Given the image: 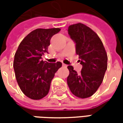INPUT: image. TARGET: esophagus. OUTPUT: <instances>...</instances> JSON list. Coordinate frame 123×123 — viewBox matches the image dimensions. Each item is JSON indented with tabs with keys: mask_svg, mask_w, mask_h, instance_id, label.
Here are the masks:
<instances>
[{
	"mask_svg": "<svg viewBox=\"0 0 123 123\" xmlns=\"http://www.w3.org/2000/svg\"><path fill=\"white\" fill-rule=\"evenodd\" d=\"M62 66H63L64 67H67V65H66V64H62Z\"/></svg>",
	"mask_w": 123,
	"mask_h": 123,
	"instance_id": "obj_1",
	"label": "esophagus"
}]
</instances>
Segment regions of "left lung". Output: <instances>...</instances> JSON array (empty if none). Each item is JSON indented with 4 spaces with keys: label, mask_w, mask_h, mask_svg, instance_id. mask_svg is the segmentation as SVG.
<instances>
[{
    "label": "left lung",
    "mask_w": 123,
    "mask_h": 123,
    "mask_svg": "<svg viewBox=\"0 0 123 123\" xmlns=\"http://www.w3.org/2000/svg\"><path fill=\"white\" fill-rule=\"evenodd\" d=\"M69 36L76 44V53L82 65L77 73L68 66L67 83L74 96L86 98L97 92L107 68V55L103 42L97 33L82 23L69 26Z\"/></svg>",
    "instance_id": "1"
}]
</instances>
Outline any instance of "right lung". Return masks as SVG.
Returning a JSON list of instances; mask_svg holds the SVG:
<instances>
[{"label":"right lung","instance_id":"add662e5","mask_svg":"<svg viewBox=\"0 0 123 123\" xmlns=\"http://www.w3.org/2000/svg\"><path fill=\"white\" fill-rule=\"evenodd\" d=\"M59 28L37 29L22 40L14 55L13 68L16 81L22 92L33 100H40L49 92L55 73L62 67L60 62L48 63L42 56L48 53L53 36Z\"/></svg>","mask_w":123,"mask_h":123}]
</instances>
